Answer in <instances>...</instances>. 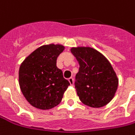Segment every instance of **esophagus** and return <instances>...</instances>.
I'll return each instance as SVG.
<instances>
[{"label":"esophagus","mask_w":135,"mask_h":135,"mask_svg":"<svg viewBox=\"0 0 135 135\" xmlns=\"http://www.w3.org/2000/svg\"><path fill=\"white\" fill-rule=\"evenodd\" d=\"M69 83L71 86H73L74 85V79L72 78V77H70L69 79Z\"/></svg>","instance_id":"34e87169"}]
</instances>
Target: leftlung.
<instances>
[{
	"mask_svg": "<svg viewBox=\"0 0 135 135\" xmlns=\"http://www.w3.org/2000/svg\"><path fill=\"white\" fill-rule=\"evenodd\" d=\"M79 63L75 89L80 100L89 107L105 106L113 99L118 79L107 58L90 47L71 48Z\"/></svg>",
	"mask_w": 135,
	"mask_h": 135,
	"instance_id": "1",
	"label": "left lung"
}]
</instances>
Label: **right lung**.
<instances>
[{"label":"right lung","mask_w":135,"mask_h":135,"mask_svg":"<svg viewBox=\"0 0 135 135\" xmlns=\"http://www.w3.org/2000/svg\"><path fill=\"white\" fill-rule=\"evenodd\" d=\"M62 45H42L25 58L19 69V84L23 96L33 107L50 110L60 104L70 85L56 66Z\"/></svg>","instance_id":"right-lung-1"}]
</instances>
